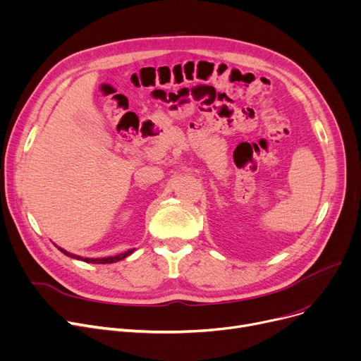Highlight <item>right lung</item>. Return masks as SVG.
<instances>
[{
  "mask_svg": "<svg viewBox=\"0 0 361 361\" xmlns=\"http://www.w3.org/2000/svg\"><path fill=\"white\" fill-rule=\"evenodd\" d=\"M60 250H61L64 255L70 256V257L80 259V260H82L80 256H74V255H71V253H68V252H66V250H63V249H60ZM131 253H133V249H131V250H127V252H124V253H121V255H118V256H111V257H101V259H89V257H85L83 262H87V263H101V264H104V263H114V262H118V260L127 257V256L131 255Z\"/></svg>",
  "mask_w": 361,
  "mask_h": 361,
  "instance_id": "obj_1",
  "label": "right lung"
}]
</instances>
